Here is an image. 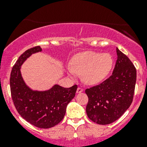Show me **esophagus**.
<instances>
[{
	"mask_svg": "<svg viewBox=\"0 0 147 147\" xmlns=\"http://www.w3.org/2000/svg\"><path fill=\"white\" fill-rule=\"evenodd\" d=\"M83 92V89L81 87H78V90H77V93H81Z\"/></svg>",
	"mask_w": 147,
	"mask_h": 147,
	"instance_id": "34e87169",
	"label": "esophagus"
}]
</instances>
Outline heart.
<instances>
[{
	"instance_id": "obj_1",
	"label": "heart",
	"mask_w": 147,
	"mask_h": 147,
	"mask_svg": "<svg viewBox=\"0 0 147 147\" xmlns=\"http://www.w3.org/2000/svg\"><path fill=\"white\" fill-rule=\"evenodd\" d=\"M113 59L109 53L85 51L75 55L71 60L68 74L71 78L81 75L82 82L88 85L102 82L112 70Z\"/></svg>"
}]
</instances>
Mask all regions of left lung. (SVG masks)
Returning a JSON list of instances; mask_svg holds the SVG:
<instances>
[{
  "instance_id": "obj_1",
  "label": "left lung",
  "mask_w": 147,
  "mask_h": 147,
  "mask_svg": "<svg viewBox=\"0 0 147 147\" xmlns=\"http://www.w3.org/2000/svg\"><path fill=\"white\" fill-rule=\"evenodd\" d=\"M117 60L112 75L101 84L85 90L89 98L86 112L99 124L117 120L131 105L137 80L135 67L117 47Z\"/></svg>"
}]
</instances>
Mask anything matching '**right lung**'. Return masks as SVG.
<instances>
[{
  "label": "right lung",
  "instance_id": "right-lung-1",
  "mask_svg": "<svg viewBox=\"0 0 147 147\" xmlns=\"http://www.w3.org/2000/svg\"><path fill=\"white\" fill-rule=\"evenodd\" d=\"M41 51L42 48L36 46L19 57L10 73V86L13 102L20 116L38 128L48 129L64 118L67 106L75 97L78 85L65 88L55 84L45 91L30 88L21 75V66L30 56Z\"/></svg>",
  "mask_w": 147,
  "mask_h": 147
}]
</instances>
